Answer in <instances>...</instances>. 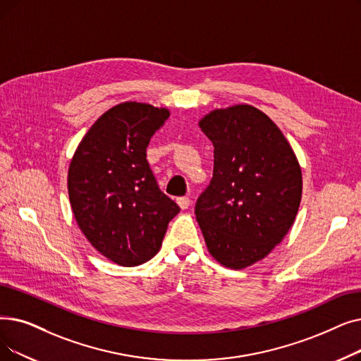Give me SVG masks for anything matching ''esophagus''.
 <instances>
[{
  "label": "esophagus",
  "mask_w": 361,
  "mask_h": 361,
  "mask_svg": "<svg viewBox=\"0 0 361 361\" xmlns=\"http://www.w3.org/2000/svg\"><path fill=\"white\" fill-rule=\"evenodd\" d=\"M177 203H178V207L181 208V209H187L190 207V199L189 197H178L177 199Z\"/></svg>",
  "instance_id": "1"
}]
</instances>
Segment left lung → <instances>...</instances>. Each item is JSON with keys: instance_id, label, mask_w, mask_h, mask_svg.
I'll return each mask as SVG.
<instances>
[{"instance_id": "left-lung-1", "label": "left lung", "mask_w": 361, "mask_h": 361, "mask_svg": "<svg viewBox=\"0 0 361 361\" xmlns=\"http://www.w3.org/2000/svg\"><path fill=\"white\" fill-rule=\"evenodd\" d=\"M214 145V174L195 207L209 254L242 270L267 257L292 227L302 196L296 156L277 125L250 104L199 121Z\"/></svg>"}]
</instances>
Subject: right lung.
Wrapping results in <instances>:
<instances>
[{
  "label": "right lung",
  "instance_id": "1",
  "mask_svg": "<svg viewBox=\"0 0 361 361\" xmlns=\"http://www.w3.org/2000/svg\"><path fill=\"white\" fill-rule=\"evenodd\" d=\"M169 111L147 103L114 106L91 125L68 171L72 212L99 252L134 267L159 252L180 208L161 192L146 159Z\"/></svg>",
  "mask_w": 361,
  "mask_h": 361
}]
</instances>
